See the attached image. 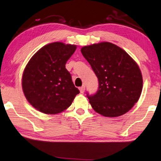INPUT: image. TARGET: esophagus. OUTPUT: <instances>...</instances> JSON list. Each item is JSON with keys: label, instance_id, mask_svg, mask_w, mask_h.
<instances>
[{"label": "esophagus", "instance_id": "esophagus-1", "mask_svg": "<svg viewBox=\"0 0 161 161\" xmlns=\"http://www.w3.org/2000/svg\"><path fill=\"white\" fill-rule=\"evenodd\" d=\"M79 89H80V93H83L84 91H85V86H84V85H83V86H81V87H80Z\"/></svg>", "mask_w": 161, "mask_h": 161}]
</instances>
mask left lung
Masks as SVG:
<instances>
[{
	"mask_svg": "<svg viewBox=\"0 0 161 161\" xmlns=\"http://www.w3.org/2000/svg\"><path fill=\"white\" fill-rule=\"evenodd\" d=\"M98 79L96 94L87 97L91 107L104 116L125 114L139 100L142 75L134 60L114 44L103 42L81 49Z\"/></svg>",
	"mask_w": 161,
	"mask_h": 161,
	"instance_id": "1",
	"label": "left lung"
}]
</instances>
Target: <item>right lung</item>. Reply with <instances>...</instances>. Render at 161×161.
Masks as SVG:
<instances>
[{
  "instance_id": "add662e5",
  "label": "right lung",
  "mask_w": 161,
  "mask_h": 161,
  "mask_svg": "<svg viewBox=\"0 0 161 161\" xmlns=\"http://www.w3.org/2000/svg\"><path fill=\"white\" fill-rule=\"evenodd\" d=\"M77 46L56 42L44 46L28 61L22 76L24 96L34 108L47 114L64 112L80 91L65 64Z\"/></svg>"
}]
</instances>
